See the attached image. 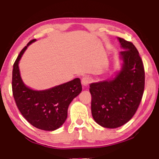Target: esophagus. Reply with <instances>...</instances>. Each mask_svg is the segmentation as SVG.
<instances>
[{
    "mask_svg": "<svg viewBox=\"0 0 159 159\" xmlns=\"http://www.w3.org/2000/svg\"><path fill=\"white\" fill-rule=\"evenodd\" d=\"M90 81H91L90 78L88 77V76H84V77H83V79H81V83H82V85H83V86H85V87H86V86H88Z\"/></svg>",
    "mask_w": 159,
    "mask_h": 159,
    "instance_id": "esophagus-1",
    "label": "esophagus"
}]
</instances>
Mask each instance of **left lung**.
<instances>
[{
    "label": "left lung",
    "instance_id": "obj_1",
    "mask_svg": "<svg viewBox=\"0 0 159 159\" xmlns=\"http://www.w3.org/2000/svg\"><path fill=\"white\" fill-rule=\"evenodd\" d=\"M121 66L110 79L90 84L91 111L95 121L107 128H116L130 120L138 109L144 89V70L135 46L117 38Z\"/></svg>",
    "mask_w": 159,
    "mask_h": 159
}]
</instances>
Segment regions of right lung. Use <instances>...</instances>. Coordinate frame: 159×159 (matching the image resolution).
I'll return each mask as SVG.
<instances>
[{"mask_svg": "<svg viewBox=\"0 0 159 159\" xmlns=\"http://www.w3.org/2000/svg\"><path fill=\"white\" fill-rule=\"evenodd\" d=\"M36 41L32 40L23 48L13 65V96L21 114L30 124L40 130L53 131L65 122L69 104L81 93L82 86L79 78L42 90H34L25 85L19 63L27 48Z\"/></svg>", "mask_w": 159, "mask_h": 159, "instance_id": "add662e5", "label": "right lung"}]
</instances>
